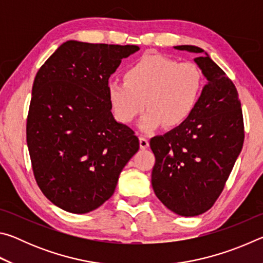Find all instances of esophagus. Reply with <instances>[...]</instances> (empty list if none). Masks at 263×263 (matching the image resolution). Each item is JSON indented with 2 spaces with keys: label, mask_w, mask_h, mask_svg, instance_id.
I'll use <instances>...</instances> for the list:
<instances>
[{
  "label": "esophagus",
  "mask_w": 263,
  "mask_h": 263,
  "mask_svg": "<svg viewBox=\"0 0 263 263\" xmlns=\"http://www.w3.org/2000/svg\"><path fill=\"white\" fill-rule=\"evenodd\" d=\"M139 144H140V148L141 149H145V148H147L148 146H149V141H148V139L146 137L140 136L139 137Z\"/></svg>",
  "instance_id": "obj_1"
}]
</instances>
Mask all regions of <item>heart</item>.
Instances as JSON below:
<instances>
[{
    "label": "heart",
    "mask_w": 263,
    "mask_h": 263,
    "mask_svg": "<svg viewBox=\"0 0 263 263\" xmlns=\"http://www.w3.org/2000/svg\"><path fill=\"white\" fill-rule=\"evenodd\" d=\"M204 88L202 70L194 62L161 54H145L126 69L125 81H110L108 96L116 118L131 123L145 106L139 126L152 131L166 123L175 127L188 121Z\"/></svg>",
    "instance_id": "1"
}]
</instances>
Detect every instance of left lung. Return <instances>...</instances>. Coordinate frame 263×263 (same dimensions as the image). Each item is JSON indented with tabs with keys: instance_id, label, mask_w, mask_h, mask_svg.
Wrapping results in <instances>:
<instances>
[{
	"instance_id": "obj_1",
	"label": "left lung",
	"mask_w": 263,
	"mask_h": 263,
	"mask_svg": "<svg viewBox=\"0 0 263 263\" xmlns=\"http://www.w3.org/2000/svg\"><path fill=\"white\" fill-rule=\"evenodd\" d=\"M174 48L198 54L194 61L208 83L188 121L151 139L152 186L169 210L194 217L215 204L241 152L242 110L237 88L206 52L193 45Z\"/></svg>"
}]
</instances>
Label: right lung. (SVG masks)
Listing matches in <instances>:
<instances>
[{"mask_svg": "<svg viewBox=\"0 0 263 263\" xmlns=\"http://www.w3.org/2000/svg\"><path fill=\"white\" fill-rule=\"evenodd\" d=\"M137 45L68 41L35 75L26 122L34 179L62 210L87 213L114 195L138 149L132 128L111 112L108 84Z\"/></svg>", "mask_w": 263, "mask_h": 263, "instance_id": "1", "label": "right lung"}]
</instances>
